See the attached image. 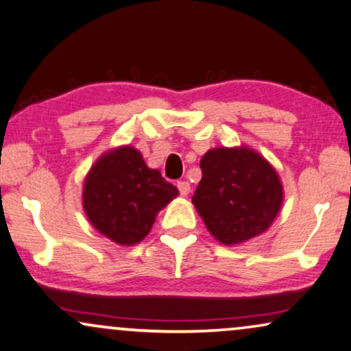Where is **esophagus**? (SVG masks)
<instances>
[{"label": "esophagus", "mask_w": 351, "mask_h": 351, "mask_svg": "<svg viewBox=\"0 0 351 351\" xmlns=\"http://www.w3.org/2000/svg\"><path fill=\"white\" fill-rule=\"evenodd\" d=\"M177 189H179L182 196H186L190 193V184H189V182H185V180L177 182Z\"/></svg>", "instance_id": "obj_1"}]
</instances>
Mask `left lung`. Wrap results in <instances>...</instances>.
<instances>
[{
    "label": "left lung",
    "instance_id": "1",
    "mask_svg": "<svg viewBox=\"0 0 351 351\" xmlns=\"http://www.w3.org/2000/svg\"><path fill=\"white\" fill-rule=\"evenodd\" d=\"M193 201L210 234L227 246L267 232L282 204V184L270 162L249 147H220L199 161Z\"/></svg>",
    "mask_w": 351,
    "mask_h": 351
}]
</instances>
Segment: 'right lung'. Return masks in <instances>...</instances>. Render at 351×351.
<instances>
[{
	"instance_id": "obj_1",
	"label": "right lung",
	"mask_w": 351,
	"mask_h": 351,
	"mask_svg": "<svg viewBox=\"0 0 351 351\" xmlns=\"http://www.w3.org/2000/svg\"><path fill=\"white\" fill-rule=\"evenodd\" d=\"M179 190L150 169L131 145L104 153L90 167L83 186V208L94 228L121 244L132 246L150 233L158 213Z\"/></svg>"
}]
</instances>
